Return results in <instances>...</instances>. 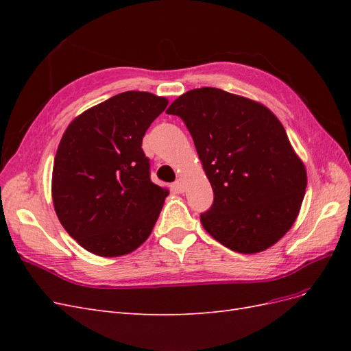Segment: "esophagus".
<instances>
[{"label":"esophagus","instance_id":"obj_1","mask_svg":"<svg viewBox=\"0 0 351 351\" xmlns=\"http://www.w3.org/2000/svg\"><path fill=\"white\" fill-rule=\"evenodd\" d=\"M174 190L177 193H183L184 192V180L183 178H178L177 182L174 183Z\"/></svg>","mask_w":351,"mask_h":351}]
</instances>
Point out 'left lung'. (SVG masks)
I'll return each instance as SVG.
<instances>
[{"label":"left lung","mask_w":351,"mask_h":351,"mask_svg":"<svg viewBox=\"0 0 351 351\" xmlns=\"http://www.w3.org/2000/svg\"><path fill=\"white\" fill-rule=\"evenodd\" d=\"M167 112L187 125L214 190L204 228L239 253L274 246L293 227L307 186L281 121L261 102L217 88L189 90Z\"/></svg>","instance_id":"obj_1"}]
</instances>
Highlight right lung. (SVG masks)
Masks as SVG:
<instances>
[{
  "label": "right lung",
  "instance_id": "right-lung-1",
  "mask_svg": "<svg viewBox=\"0 0 351 351\" xmlns=\"http://www.w3.org/2000/svg\"><path fill=\"white\" fill-rule=\"evenodd\" d=\"M168 99L115 95L77 115L52 168L56 214L69 236L104 258L129 254L151 236L168 189L151 182L142 139Z\"/></svg>",
  "mask_w": 351,
  "mask_h": 351
}]
</instances>
